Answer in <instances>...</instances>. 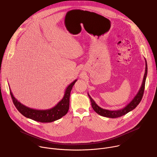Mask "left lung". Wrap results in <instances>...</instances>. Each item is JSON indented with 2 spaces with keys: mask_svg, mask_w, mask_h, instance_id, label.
Instances as JSON below:
<instances>
[{
  "mask_svg": "<svg viewBox=\"0 0 157 157\" xmlns=\"http://www.w3.org/2000/svg\"><path fill=\"white\" fill-rule=\"evenodd\" d=\"M147 75V61L145 60V72L144 74V79H143V81H142L141 87L139 89V91H138L137 94L136 95V96L134 97V98L132 100V101H130V102L129 104H128L125 107L119 110H109L102 109V108L100 107L98 105H97V104L92 99V98L90 96V95L87 93L88 96L91 100V105H92L93 109H94V110L97 114L101 115V116L109 117V118H117V117H121V116H124L125 114H127L128 113H129L130 111L135 109L139 105V104L140 102V101L142 99V97H143L144 92Z\"/></svg>",
  "mask_w": 157,
  "mask_h": 157,
  "instance_id": "8db88e82",
  "label": "left lung"
}]
</instances>
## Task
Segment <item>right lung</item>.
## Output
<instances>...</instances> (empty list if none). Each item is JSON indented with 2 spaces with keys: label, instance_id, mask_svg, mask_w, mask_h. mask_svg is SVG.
I'll list each match as a JSON object with an SVG mask.
<instances>
[{
  "label": "right lung",
  "instance_id": "add662e5",
  "mask_svg": "<svg viewBox=\"0 0 157 157\" xmlns=\"http://www.w3.org/2000/svg\"><path fill=\"white\" fill-rule=\"evenodd\" d=\"M77 79L71 82L66 89L63 99L53 107L45 110H37L28 107L15 98L10 89V95L17 109L25 117L40 122H52L65 116L69 110L71 91Z\"/></svg>",
  "mask_w": 157,
  "mask_h": 157
}]
</instances>
